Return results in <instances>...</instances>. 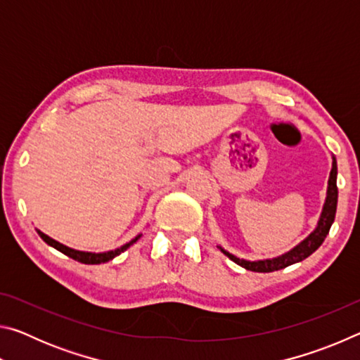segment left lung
<instances>
[{
    "instance_id": "left-lung-1",
    "label": "left lung",
    "mask_w": 360,
    "mask_h": 360,
    "mask_svg": "<svg viewBox=\"0 0 360 360\" xmlns=\"http://www.w3.org/2000/svg\"><path fill=\"white\" fill-rule=\"evenodd\" d=\"M332 158H333L332 172H330V176H328V187H327V197H326L324 208H322L321 217L318 221V225H316V229L300 243V245H297L294 249H290L289 252L279 255V257L255 260V262L236 257V255L227 252L221 246H219V249H221V251L227 255L230 260H233L235 264H238L240 266L246 268V270L257 271V273H270V271L281 270V268H285L292 264H297V262H302L303 259H307L308 255H311L316 249H318L322 243H324L326 236L328 235V230H330L332 224L335 221V212H337V202H338L337 173L338 172H337V158L335 157H332Z\"/></svg>"
}]
</instances>
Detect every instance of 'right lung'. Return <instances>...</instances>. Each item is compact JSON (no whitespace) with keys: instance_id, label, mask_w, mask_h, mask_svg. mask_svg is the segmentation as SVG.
Masks as SVG:
<instances>
[{"instance_id":"obj_1","label":"right lung","mask_w":360,"mask_h":360,"mask_svg":"<svg viewBox=\"0 0 360 360\" xmlns=\"http://www.w3.org/2000/svg\"><path fill=\"white\" fill-rule=\"evenodd\" d=\"M38 235L41 236L42 240H44V241L47 243L49 246L56 248L57 251L63 252L65 255H68V257L75 259V260H77V262H81V264H89V265L105 264V262L112 260V259L115 257V255H119L120 252L127 251V249H129V248L133 245V243H136L139 236H141V235H138L135 240H131L130 243H127V245L120 246V248H117V249H114V251H108V252H98V254H95V252H84V251H76V249H71V248H68V246L62 245V243H58V241H56V240H52L51 236H47L46 233H42V231H39V230H38Z\"/></svg>"}]
</instances>
